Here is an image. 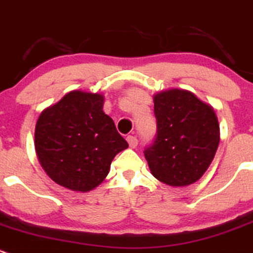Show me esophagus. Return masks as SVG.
Here are the masks:
<instances>
[{
    "mask_svg": "<svg viewBox=\"0 0 253 253\" xmlns=\"http://www.w3.org/2000/svg\"><path fill=\"white\" fill-rule=\"evenodd\" d=\"M126 141H128L129 146H130L131 149H134L138 146V139H136V136H133V135L126 136Z\"/></svg>",
    "mask_w": 253,
    "mask_h": 253,
    "instance_id": "1",
    "label": "esophagus"
}]
</instances>
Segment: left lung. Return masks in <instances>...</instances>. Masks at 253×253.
Masks as SVG:
<instances>
[{"mask_svg":"<svg viewBox=\"0 0 253 253\" xmlns=\"http://www.w3.org/2000/svg\"><path fill=\"white\" fill-rule=\"evenodd\" d=\"M155 141L144 155L154 177L182 187L200 179L220 143L213 108L190 90L172 88L154 94Z\"/></svg>","mask_w":253,"mask_h":253,"instance_id":"left-lung-1","label":"left lung"}]
</instances>
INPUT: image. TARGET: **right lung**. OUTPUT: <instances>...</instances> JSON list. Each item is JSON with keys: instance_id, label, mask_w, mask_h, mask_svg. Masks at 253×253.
<instances>
[{"instance_id": "right-lung-1", "label": "right lung", "mask_w": 253, "mask_h": 253, "mask_svg": "<svg viewBox=\"0 0 253 253\" xmlns=\"http://www.w3.org/2000/svg\"><path fill=\"white\" fill-rule=\"evenodd\" d=\"M103 104V94L72 90L38 117L36 154L56 184L90 191L104 181L114 156L128 148Z\"/></svg>"}]
</instances>
